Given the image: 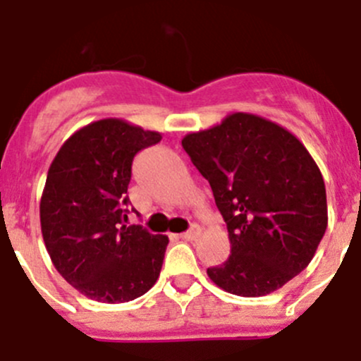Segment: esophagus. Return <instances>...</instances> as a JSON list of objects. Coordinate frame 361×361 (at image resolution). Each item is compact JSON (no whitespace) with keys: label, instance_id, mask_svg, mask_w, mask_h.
<instances>
[{"label":"esophagus","instance_id":"obj_1","mask_svg":"<svg viewBox=\"0 0 361 361\" xmlns=\"http://www.w3.org/2000/svg\"><path fill=\"white\" fill-rule=\"evenodd\" d=\"M199 234H201V229H199L197 226H194L190 231H187V233H181L180 238H181V240L192 241V240H197Z\"/></svg>","mask_w":361,"mask_h":361}]
</instances>
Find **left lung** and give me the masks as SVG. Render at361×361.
Listing matches in <instances>:
<instances>
[{
  "instance_id": "obj_1",
  "label": "left lung",
  "mask_w": 361,
  "mask_h": 361,
  "mask_svg": "<svg viewBox=\"0 0 361 361\" xmlns=\"http://www.w3.org/2000/svg\"><path fill=\"white\" fill-rule=\"evenodd\" d=\"M227 224L231 255L208 277L231 295L264 296L312 261L328 226L323 174L296 135L233 113L181 141Z\"/></svg>"
}]
</instances>
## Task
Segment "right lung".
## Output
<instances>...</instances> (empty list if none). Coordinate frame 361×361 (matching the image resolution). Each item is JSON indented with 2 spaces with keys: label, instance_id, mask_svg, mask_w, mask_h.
I'll use <instances>...</instances> for the list:
<instances>
[{
  "label": "right lung",
  "instance_id": "obj_1",
  "mask_svg": "<svg viewBox=\"0 0 361 361\" xmlns=\"http://www.w3.org/2000/svg\"><path fill=\"white\" fill-rule=\"evenodd\" d=\"M160 139L106 118L73 132L49 167L40 199L45 248L59 275L90 300L130 302L159 279L169 238L123 222L132 160Z\"/></svg>",
  "mask_w": 361,
  "mask_h": 361
}]
</instances>
